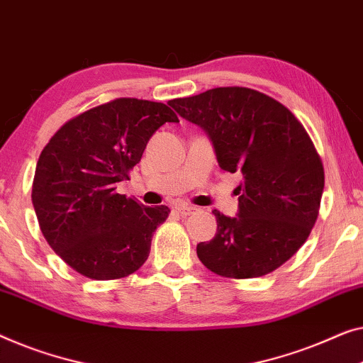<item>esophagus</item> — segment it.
Returning <instances> with one entry per match:
<instances>
[{
    "instance_id": "esophagus-1",
    "label": "esophagus",
    "mask_w": 363,
    "mask_h": 363,
    "mask_svg": "<svg viewBox=\"0 0 363 363\" xmlns=\"http://www.w3.org/2000/svg\"><path fill=\"white\" fill-rule=\"evenodd\" d=\"M175 209H177V213L182 214V216H190V214H193L194 209H196V208L185 206V204H180V206H177Z\"/></svg>"
}]
</instances>
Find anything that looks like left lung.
Returning <instances> with one entry per match:
<instances>
[{
	"mask_svg": "<svg viewBox=\"0 0 363 363\" xmlns=\"http://www.w3.org/2000/svg\"><path fill=\"white\" fill-rule=\"evenodd\" d=\"M170 106L209 135L223 170L242 173L235 218L214 209L216 235L196 245L208 270L257 278L306 242L324 190L321 157L290 109L244 86L213 88Z\"/></svg>",
	"mask_w": 363,
	"mask_h": 363,
	"instance_id": "8db88e82",
	"label": "left lung"
}]
</instances>
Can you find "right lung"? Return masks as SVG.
I'll return each instance as SVG.
<instances>
[{
    "label": "right lung",
    "mask_w": 363,
    "mask_h": 363,
    "mask_svg": "<svg viewBox=\"0 0 363 363\" xmlns=\"http://www.w3.org/2000/svg\"><path fill=\"white\" fill-rule=\"evenodd\" d=\"M165 123H178L167 104L118 98L67 121L42 150L33 183L40 230L80 275L116 280L149 257L152 234L170 209L144 206L116 188Z\"/></svg>",
    "instance_id": "obj_1"
}]
</instances>
